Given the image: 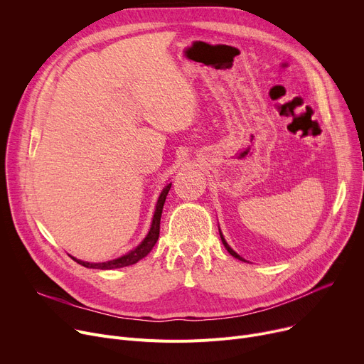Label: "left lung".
<instances>
[{"label":"left lung","mask_w":364,"mask_h":364,"mask_svg":"<svg viewBox=\"0 0 364 364\" xmlns=\"http://www.w3.org/2000/svg\"><path fill=\"white\" fill-rule=\"evenodd\" d=\"M220 235H221V240H223V245H224V246H225V249H227V250H228V253H230V255H231V256H234V257H235V259H238V260H245V259H243V257H241V256H240V255H237V253H235V252H234V250H232V249H231V247H230V245H228V243H227V241H225V238H224V235H223V232H221V230H220ZM245 262H246V260H245Z\"/></svg>","instance_id":"left-lung-1"}]
</instances>
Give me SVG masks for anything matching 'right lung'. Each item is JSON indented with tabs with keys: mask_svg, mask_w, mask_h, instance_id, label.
<instances>
[{
	"mask_svg": "<svg viewBox=\"0 0 364 364\" xmlns=\"http://www.w3.org/2000/svg\"><path fill=\"white\" fill-rule=\"evenodd\" d=\"M169 188H171V183H168L162 191L161 195L158 198V202H156V206H155V212H154V218H152V224H151V228H149V232L146 234V237L143 238L141 243L134 247L133 250H130L129 253L119 256L117 259H112V260H108V262H100V263H92V262H85V260H80V259H76L70 256L73 260L77 262L79 264L85 266V268H89V269H102V271H109V269H118V268H124V266H130V264H134L137 263L140 259H143L144 256H148L149 252L154 249V246L156 245L158 241V237H159V224H161V215H162V208H164V203H165V199H166V195Z\"/></svg>",
	"mask_w": 364,
	"mask_h": 364,
	"instance_id": "1",
	"label": "right lung"
}]
</instances>
